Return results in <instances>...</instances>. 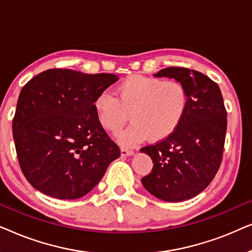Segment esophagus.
<instances>
[{
    "label": "esophagus",
    "mask_w": 252,
    "mask_h": 252,
    "mask_svg": "<svg viewBox=\"0 0 252 252\" xmlns=\"http://www.w3.org/2000/svg\"><path fill=\"white\" fill-rule=\"evenodd\" d=\"M120 155H122L123 157H126V156H132V155H134V151L133 150H128V149H123L120 150Z\"/></svg>",
    "instance_id": "1"
}]
</instances>
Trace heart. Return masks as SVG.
<instances>
[{
	"instance_id": "b5f03b06",
	"label": "heart",
	"mask_w": 252,
	"mask_h": 252,
	"mask_svg": "<svg viewBox=\"0 0 252 252\" xmlns=\"http://www.w3.org/2000/svg\"><path fill=\"white\" fill-rule=\"evenodd\" d=\"M117 97L101 92L93 102L99 126L118 133L130 117L132 124L117 136L123 147H135L148 137L154 142L166 140L181 125L189 104L188 92L178 80L132 74L120 81Z\"/></svg>"
}]
</instances>
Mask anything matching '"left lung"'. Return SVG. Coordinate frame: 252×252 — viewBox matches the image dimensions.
Returning <instances> with one entry per match:
<instances>
[{
	"label": "left lung",
	"instance_id": "1",
	"mask_svg": "<svg viewBox=\"0 0 252 252\" xmlns=\"http://www.w3.org/2000/svg\"><path fill=\"white\" fill-rule=\"evenodd\" d=\"M155 77L173 78L184 84L189 104L181 125L170 137L140 150L154 163L153 170L141 181L157 198L186 201L204 190L219 170L227 112L219 86L201 72L166 67Z\"/></svg>",
	"mask_w": 252,
	"mask_h": 252
}]
</instances>
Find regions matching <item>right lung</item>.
Wrapping results in <instances>:
<instances>
[{
	"instance_id": "add662e5",
	"label": "right lung",
	"mask_w": 252,
	"mask_h": 252,
	"mask_svg": "<svg viewBox=\"0 0 252 252\" xmlns=\"http://www.w3.org/2000/svg\"><path fill=\"white\" fill-rule=\"evenodd\" d=\"M118 80L51 68L24 86L12 122L23 174L37 190L60 199L88 194L120 149L96 119L93 102Z\"/></svg>"
}]
</instances>
